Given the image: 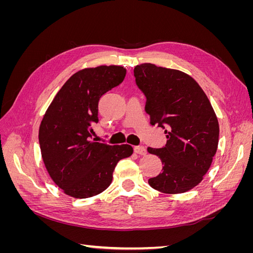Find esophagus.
I'll return each instance as SVG.
<instances>
[{
	"label": "esophagus",
	"mask_w": 253,
	"mask_h": 253,
	"mask_svg": "<svg viewBox=\"0 0 253 253\" xmlns=\"http://www.w3.org/2000/svg\"><path fill=\"white\" fill-rule=\"evenodd\" d=\"M134 152L138 155H145L147 154V149H145L144 147H135Z\"/></svg>",
	"instance_id": "obj_1"
}]
</instances>
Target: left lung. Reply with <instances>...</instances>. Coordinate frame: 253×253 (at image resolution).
<instances>
[{"instance_id": "1", "label": "left lung", "mask_w": 253, "mask_h": 253, "mask_svg": "<svg viewBox=\"0 0 253 253\" xmlns=\"http://www.w3.org/2000/svg\"><path fill=\"white\" fill-rule=\"evenodd\" d=\"M134 76L147 97L151 125L167 128L166 147L148 148L164 165L149 185L166 194L185 193L203 180L216 153L215 112L198 83L181 71L143 63L134 68Z\"/></svg>"}]
</instances>
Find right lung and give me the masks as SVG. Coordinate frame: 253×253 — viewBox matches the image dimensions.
<instances>
[{"label": "right lung", "instance_id": "obj_1", "mask_svg": "<svg viewBox=\"0 0 253 253\" xmlns=\"http://www.w3.org/2000/svg\"><path fill=\"white\" fill-rule=\"evenodd\" d=\"M119 65L87 67L75 73L52 99L39 127L45 168L56 185L75 198L100 194L111 185L119 160L133 154L128 144L90 140L100 97L124 81Z\"/></svg>", "mask_w": 253, "mask_h": 253}]
</instances>
